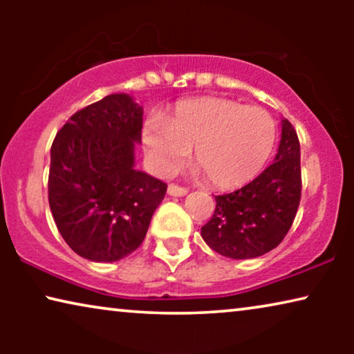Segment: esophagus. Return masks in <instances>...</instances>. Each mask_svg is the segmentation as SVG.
I'll use <instances>...</instances> for the list:
<instances>
[{"label":"esophagus","mask_w":354,"mask_h":354,"mask_svg":"<svg viewBox=\"0 0 354 354\" xmlns=\"http://www.w3.org/2000/svg\"><path fill=\"white\" fill-rule=\"evenodd\" d=\"M167 193L171 196H185L188 190H187V188H183V187L176 185V183H171V185L167 187Z\"/></svg>","instance_id":"esophagus-1"}]
</instances>
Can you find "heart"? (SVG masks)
Returning a JSON list of instances; mask_svg holds the SVG:
<instances>
[{"label":"heart","instance_id":"obj_1","mask_svg":"<svg viewBox=\"0 0 354 354\" xmlns=\"http://www.w3.org/2000/svg\"><path fill=\"white\" fill-rule=\"evenodd\" d=\"M275 135L264 109L214 96L180 101L166 120L149 118L143 125V145L159 174H176L195 148L196 166L222 190L243 187L263 171Z\"/></svg>","mask_w":354,"mask_h":354}]
</instances>
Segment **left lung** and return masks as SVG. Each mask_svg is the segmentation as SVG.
<instances>
[{
    "label": "left lung",
    "mask_w": 354,
    "mask_h": 354,
    "mask_svg": "<svg viewBox=\"0 0 354 354\" xmlns=\"http://www.w3.org/2000/svg\"><path fill=\"white\" fill-rule=\"evenodd\" d=\"M301 198L299 142L293 125L282 119V137L274 162L240 190L216 196L214 214L201 236L222 256L258 258L288 234Z\"/></svg>",
    "instance_id": "8db88e82"
}]
</instances>
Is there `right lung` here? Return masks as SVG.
<instances>
[{
	"label": "right lung",
	"mask_w": 354,
	"mask_h": 354,
	"mask_svg": "<svg viewBox=\"0 0 354 354\" xmlns=\"http://www.w3.org/2000/svg\"><path fill=\"white\" fill-rule=\"evenodd\" d=\"M143 108L114 93L77 111L51 147L48 201L66 243L114 263L142 245L167 185L135 169Z\"/></svg>",
	"instance_id": "right-lung-1"
}]
</instances>
